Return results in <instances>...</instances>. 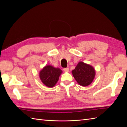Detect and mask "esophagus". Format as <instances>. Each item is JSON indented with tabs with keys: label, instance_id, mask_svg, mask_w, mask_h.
Masks as SVG:
<instances>
[{
	"label": "esophagus",
	"instance_id": "esophagus-1",
	"mask_svg": "<svg viewBox=\"0 0 127 127\" xmlns=\"http://www.w3.org/2000/svg\"><path fill=\"white\" fill-rule=\"evenodd\" d=\"M63 70H64V71H65V72H68L69 71V69L68 68H64V69H63Z\"/></svg>",
	"mask_w": 127,
	"mask_h": 127
}]
</instances>
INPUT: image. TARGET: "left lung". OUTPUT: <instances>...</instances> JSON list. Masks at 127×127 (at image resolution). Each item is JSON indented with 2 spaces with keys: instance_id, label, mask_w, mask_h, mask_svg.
I'll use <instances>...</instances> for the list:
<instances>
[{
  "instance_id": "8db88e82",
  "label": "left lung",
  "mask_w": 127,
  "mask_h": 127,
  "mask_svg": "<svg viewBox=\"0 0 127 127\" xmlns=\"http://www.w3.org/2000/svg\"><path fill=\"white\" fill-rule=\"evenodd\" d=\"M72 74L75 80L80 86L86 87L93 81L95 76V70L90 64L80 62L75 69L72 70Z\"/></svg>"
}]
</instances>
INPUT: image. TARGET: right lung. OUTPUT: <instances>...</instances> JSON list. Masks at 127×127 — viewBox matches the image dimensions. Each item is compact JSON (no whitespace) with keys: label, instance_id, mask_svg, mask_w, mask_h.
<instances>
[{"label":"right lung","instance_id":"obj_1","mask_svg":"<svg viewBox=\"0 0 127 127\" xmlns=\"http://www.w3.org/2000/svg\"><path fill=\"white\" fill-rule=\"evenodd\" d=\"M62 70L51 65H46L39 72V77L43 84L52 88L58 82L59 77L62 74Z\"/></svg>","mask_w":127,"mask_h":127}]
</instances>
